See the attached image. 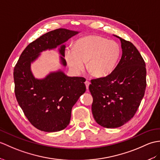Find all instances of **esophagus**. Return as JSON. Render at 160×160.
<instances>
[{
    "instance_id": "1",
    "label": "esophagus",
    "mask_w": 160,
    "mask_h": 160,
    "mask_svg": "<svg viewBox=\"0 0 160 160\" xmlns=\"http://www.w3.org/2000/svg\"><path fill=\"white\" fill-rule=\"evenodd\" d=\"M84 84H85V85H86L87 89V90H88V87H89V84H90V82L87 80V81L84 82Z\"/></svg>"
}]
</instances>
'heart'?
<instances>
[{"label":"heart","instance_id":"b5f03b06","mask_svg":"<svg viewBox=\"0 0 160 160\" xmlns=\"http://www.w3.org/2000/svg\"><path fill=\"white\" fill-rule=\"evenodd\" d=\"M121 54V47L116 42L90 35L78 39L73 48H68L65 58L74 73L79 74L83 72L87 62V69L92 76L104 78L116 68Z\"/></svg>","mask_w":160,"mask_h":160}]
</instances>
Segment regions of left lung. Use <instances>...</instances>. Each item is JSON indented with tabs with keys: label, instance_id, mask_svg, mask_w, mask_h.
<instances>
[{
	"label": "left lung",
	"instance_id": "1",
	"mask_svg": "<svg viewBox=\"0 0 160 160\" xmlns=\"http://www.w3.org/2000/svg\"><path fill=\"white\" fill-rule=\"evenodd\" d=\"M114 36L121 41V60L110 75L92 80L88 88L93 117L106 128H119L133 118L147 86L145 62L138 50L131 42Z\"/></svg>",
	"mask_w": 160,
	"mask_h": 160
}]
</instances>
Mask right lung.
I'll use <instances>...</instances> for the list:
<instances>
[{"mask_svg": "<svg viewBox=\"0 0 160 160\" xmlns=\"http://www.w3.org/2000/svg\"><path fill=\"white\" fill-rule=\"evenodd\" d=\"M78 31L58 28L41 36L22 52L13 70L15 94L30 122L41 131L62 130L69 124L73 106L86 91L85 79L69 77L61 69L50 72L42 79L35 78L31 63L41 52L59 47L61 64L65 60V43Z\"/></svg>", "mask_w": 160, "mask_h": 160, "instance_id": "1", "label": "right lung"}]
</instances>
